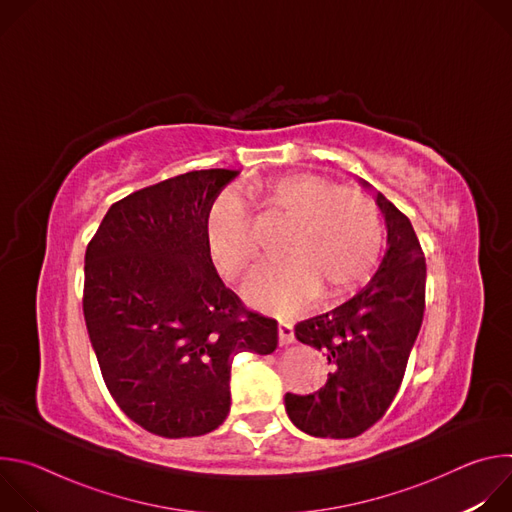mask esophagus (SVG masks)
Listing matches in <instances>:
<instances>
[{
  "label": "esophagus",
  "instance_id": "esophagus-1",
  "mask_svg": "<svg viewBox=\"0 0 512 512\" xmlns=\"http://www.w3.org/2000/svg\"><path fill=\"white\" fill-rule=\"evenodd\" d=\"M277 332H279V344H281V346H289V344L296 342L294 326H291L289 322H279Z\"/></svg>",
  "mask_w": 512,
  "mask_h": 512
}]
</instances>
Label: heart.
<instances>
[{
  "label": "heart",
  "instance_id": "b5f03b06",
  "mask_svg": "<svg viewBox=\"0 0 512 512\" xmlns=\"http://www.w3.org/2000/svg\"><path fill=\"white\" fill-rule=\"evenodd\" d=\"M263 204L277 221L291 225L279 253L249 275V304L296 314L318 296L344 298L367 281L385 241L383 214L375 198L318 174H287L261 186ZM210 261L227 279L239 277L257 257L259 245L247 202L233 190L218 196L204 221Z\"/></svg>",
  "mask_w": 512,
  "mask_h": 512
}]
</instances>
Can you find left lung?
Returning <instances> with one entry per match:
<instances>
[{
    "label": "left lung",
    "mask_w": 512,
    "mask_h": 512,
    "mask_svg": "<svg viewBox=\"0 0 512 512\" xmlns=\"http://www.w3.org/2000/svg\"><path fill=\"white\" fill-rule=\"evenodd\" d=\"M387 253L354 298L298 322L296 338L326 354L332 371L312 395H285L296 427L346 440L373 427L393 403L425 310V255L409 218L381 192Z\"/></svg>",
    "instance_id": "obj_1"
}]
</instances>
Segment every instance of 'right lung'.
<instances>
[{
    "instance_id": "add662e5",
    "label": "right lung",
    "mask_w": 512,
    "mask_h": 512,
    "mask_svg": "<svg viewBox=\"0 0 512 512\" xmlns=\"http://www.w3.org/2000/svg\"><path fill=\"white\" fill-rule=\"evenodd\" d=\"M237 170H198L111 204L85 253L83 312L119 409L162 437L204 435L231 409V362L271 354L277 322L245 310L204 245Z\"/></svg>"
}]
</instances>
